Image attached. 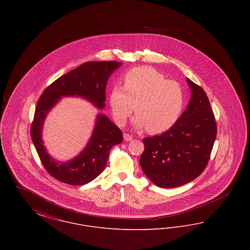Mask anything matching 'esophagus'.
<instances>
[{
    "instance_id": "34e87169",
    "label": "esophagus",
    "mask_w": 250,
    "mask_h": 250,
    "mask_svg": "<svg viewBox=\"0 0 250 250\" xmlns=\"http://www.w3.org/2000/svg\"><path fill=\"white\" fill-rule=\"evenodd\" d=\"M132 136L129 135V134H124V140L125 141V142H130L132 141Z\"/></svg>"
}]
</instances>
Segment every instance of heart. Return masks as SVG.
Wrapping results in <instances>:
<instances>
[{"label": "heart", "instance_id": "obj_1", "mask_svg": "<svg viewBox=\"0 0 250 250\" xmlns=\"http://www.w3.org/2000/svg\"><path fill=\"white\" fill-rule=\"evenodd\" d=\"M185 104L181 85L167 81L164 75L149 66L136 67L127 72L124 85L114 86L109 94V106L114 121L125 125L134 110L136 128L148 127L151 133H162L178 121Z\"/></svg>", "mask_w": 250, "mask_h": 250}]
</instances>
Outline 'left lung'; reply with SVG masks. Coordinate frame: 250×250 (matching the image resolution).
Listing matches in <instances>:
<instances>
[{
	"label": "left lung",
	"instance_id": "left-lung-1",
	"mask_svg": "<svg viewBox=\"0 0 250 250\" xmlns=\"http://www.w3.org/2000/svg\"><path fill=\"white\" fill-rule=\"evenodd\" d=\"M191 97L175 125L161 135L143 139L140 164L155 186L172 188L186 185L202 173L216 137V123L202 87L188 78Z\"/></svg>",
	"mask_w": 250,
	"mask_h": 250
}]
</instances>
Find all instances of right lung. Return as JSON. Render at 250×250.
<instances>
[{
    "mask_svg": "<svg viewBox=\"0 0 250 250\" xmlns=\"http://www.w3.org/2000/svg\"><path fill=\"white\" fill-rule=\"evenodd\" d=\"M122 65L119 62H87L60 77L41 95L31 126V138L46 170L62 183L83 186L96 178L105 168L110 149L123 142V134L105 114L98 113L95 128L83 150L71 160L60 162L44 146L42 130L48 112L62 97H82L95 107L103 109L106 86L111 74Z\"/></svg>",
    "mask_w": 250,
    "mask_h": 250,
    "instance_id": "add662e5",
    "label": "right lung"
}]
</instances>
